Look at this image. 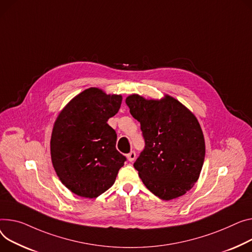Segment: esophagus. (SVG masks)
Here are the masks:
<instances>
[{"mask_svg": "<svg viewBox=\"0 0 252 252\" xmlns=\"http://www.w3.org/2000/svg\"><path fill=\"white\" fill-rule=\"evenodd\" d=\"M136 152H135V151H130V152L126 155V157H127V160L129 161V162H132L133 160H135L136 159Z\"/></svg>", "mask_w": 252, "mask_h": 252, "instance_id": "34e87169", "label": "esophagus"}]
</instances>
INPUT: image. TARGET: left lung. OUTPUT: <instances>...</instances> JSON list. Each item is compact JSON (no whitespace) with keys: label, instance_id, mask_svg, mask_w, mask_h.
<instances>
[{"label":"left lung","instance_id":"left-lung-1","mask_svg":"<svg viewBox=\"0 0 252 252\" xmlns=\"http://www.w3.org/2000/svg\"><path fill=\"white\" fill-rule=\"evenodd\" d=\"M126 102L141 124L145 149L133 167L146 188L164 200L183 195L198 179L205 160L196 117L170 96L158 101L133 94Z\"/></svg>","mask_w":252,"mask_h":252}]
</instances>
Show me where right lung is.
Returning <instances> with one entry per match:
<instances>
[{
    "mask_svg": "<svg viewBox=\"0 0 252 252\" xmlns=\"http://www.w3.org/2000/svg\"><path fill=\"white\" fill-rule=\"evenodd\" d=\"M122 100L121 95L89 88L73 98L55 123L50 140L54 168L77 195L94 198L106 191L126 161L116 150V132L107 124Z\"/></svg>",
    "mask_w": 252,
    "mask_h": 252,
    "instance_id": "1",
    "label": "right lung"
}]
</instances>
